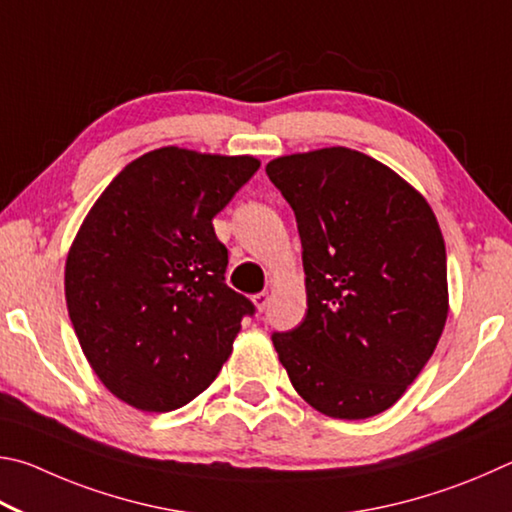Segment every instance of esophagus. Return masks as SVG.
<instances>
[{
  "label": "esophagus",
  "mask_w": 512,
  "mask_h": 512,
  "mask_svg": "<svg viewBox=\"0 0 512 512\" xmlns=\"http://www.w3.org/2000/svg\"><path fill=\"white\" fill-rule=\"evenodd\" d=\"M254 306L258 308V310H265L267 306H270V292H258V294H254Z\"/></svg>",
  "instance_id": "obj_1"
}]
</instances>
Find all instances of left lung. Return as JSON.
I'll use <instances>...</instances> for the list:
<instances>
[{"label":"left lung","mask_w":512,"mask_h":512,"mask_svg":"<svg viewBox=\"0 0 512 512\" xmlns=\"http://www.w3.org/2000/svg\"><path fill=\"white\" fill-rule=\"evenodd\" d=\"M303 247L306 319L272 342L299 396L364 420L418 378L447 310L445 240L432 206L396 170L344 146L265 166Z\"/></svg>","instance_id":"left-lung-1"}]
</instances>
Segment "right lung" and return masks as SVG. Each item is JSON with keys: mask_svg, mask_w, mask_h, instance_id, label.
I'll return each mask as SVG.
<instances>
[{"mask_svg": "<svg viewBox=\"0 0 512 512\" xmlns=\"http://www.w3.org/2000/svg\"><path fill=\"white\" fill-rule=\"evenodd\" d=\"M261 166L177 146L130 161L71 242L65 299L80 348L107 389L173 411L220 373L254 303L224 283L213 218Z\"/></svg>", "mask_w": 512, "mask_h": 512, "instance_id": "right-lung-1", "label": "right lung"}]
</instances>
